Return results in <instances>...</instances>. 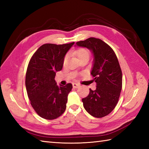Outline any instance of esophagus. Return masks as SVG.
Segmentation results:
<instances>
[{
	"label": "esophagus",
	"instance_id": "34e87169",
	"mask_svg": "<svg viewBox=\"0 0 149 149\" xmlns=\"http://www.w3.org/2000/svg\"><path fill=\"white\" fill-rule=\"evenodd\" d=\"M72 86H73V88H77L80 86V85L79 84L74 83H72Z\"/></svg>",
	"mask_w": 149,
	"mask_h": 149
}]
</instances>
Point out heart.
<instances>
[{"label": "heart", "mask_w": 149, "mask_h": 149, "mask_svg": "<svg viewBox=\"0 0 149 149\" xmlns=\"http://www.w3.org/2000/svg\"><path fill=\"white\" fill-rule=\"evenodd\" d=\"M76 55H77V57L79 59L81 58H84V57H88V58H89L90 52H89V50L86 49L81 48V49H79L77 50ZM66 60H67V56H65L63 62L65 63L66 61Z\"/></svg>", "instance_id": "obj_1"}]
</instances>
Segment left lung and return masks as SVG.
<instances>
[{
    "label": "left lung",
    "instance_id": "obj_1",
    "mask_svg": "<svg viewBox=\"0 0 149 149\" xmlns=\"http://www.w3.org/2000/svg\"><path fill=\"white\" fill-rule=\"evenodd\" d=\"M89 49L93 55L91 74L96 82L95 90L90 89L88 95L82 99L86 111L96 118H102L116 106L122 90V74L115 52L102 40L89 38L76 43Z\"/></svg>",
    "mask_w": 149,
    "mask_h": 149
}]
</instances>
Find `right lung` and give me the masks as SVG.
<instances>
[{
    "mask_svg": "<svg viewBox=\"0 0 149 149\" xmlns=\"http://www.w3.org/2000/svg\"><path fill=\"white\" fill-rule=\"evenodd\" d=\"M74 44H44L34 54L28 65L27 95L33 109L43 118L56 119L66 109L72 84L58 86L54 78L56 72L62 70L66 54Z\"/></svg>",
    "mask_w": 149,
    "mask_h": 149,
    "instance_id": "obj_1",
    "label": "right lung"
}]
</instances>
